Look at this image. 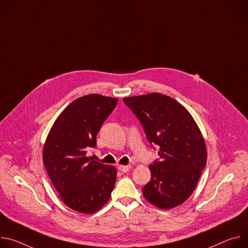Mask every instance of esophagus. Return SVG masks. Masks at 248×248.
Segmentation results:
<instances>
[{
  "label": "esophagus",
  "mask_w": 248,
  "mask_h": 248,
  "mask_svg": "<svg viewBox=\"0 0 248 248\" xmlns=\"http://www.w3.org/2000/svg\"><path fill=\"white\" fill-rule=\"evenodd\" d=\"M130 168H131L130 165H121V166L119 167L120 171H122L123 173H126Z\"/></svg>",
  "instance_id": "obj_1"
}]
</instances>
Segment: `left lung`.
Masks as SVG:
<instances>
[{"instance_id": "1", "label": "left lung", "mask_w": 248, "mask_h": 248, "mask_svg": "<svg viewBox=\"0 0 248 248\" xmlns=\"http://www.w3.org/2000/svg\"><path fill=\"white\" fill-rule=\"evenodd\" d=\"M123 101L140 121L151 145L159 146V159L149 165L151 179L142 189L143 197L162 210L183 204L207 163L206 143L198 124L185 107L163 94Z\"/></svg>"}]
</instances>
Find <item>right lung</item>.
Returning a JSON list of instances; mask_svg holds the SVG:
<instances>
[{"label":"right lung","mask_w":248,"mask_h":248,"mask_svg":"<svg viewBox=\"0 0 248 248\" xmlns=\"http://www.w3.org/2000/svg\"><path fill=\"white\" fill-rule=\"evenodd\" d=\"M118 99L98 94L80 97L58 116L43 145L42 159L51 182L64 204L90 215L109 200L117 169L86 156L96 146L103 123Z\"/></svg>","instance_id":"1"}]
</instances>
